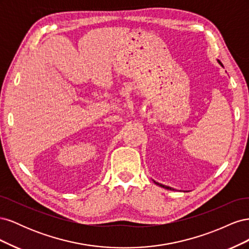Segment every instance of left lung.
Wrapping results in <instances>:
<instances>
[{
    "label": "left lung",
    "instance_id": "left-lung-1",
    "mask_svg": "<svg viewBox=\"0 0 249 249\" xmlns=\"http://www.w3.org/2000/svg\"><path fill=\"white\" fill-rule=\"evenodd\" d=\"M217 62L219 63V64L222 66V63L219 61V60H217ZM154 183H155L156 185H158V186H160V187L164 188V189H167V190H172V191H175V190H176V189H173V188H171V187H168V186H165V185H162V184H160V183H158V182H156V180H154Z\"/></svg>",
    "mask_w": 249,
    "mask_h": 249
}]
</instances>
